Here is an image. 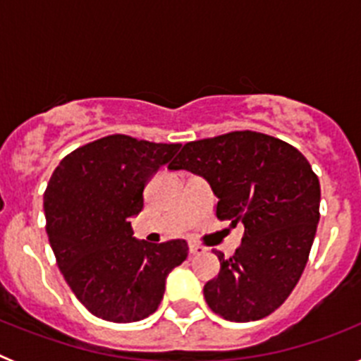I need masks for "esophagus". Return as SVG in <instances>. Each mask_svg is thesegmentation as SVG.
Masks as SVG:
<instances>
[{"label":"esophagus","mask_w":361,"mask_h":361,"mask_svg":"<svg viewBox=\"0 0 361 361\" xmlns=\"http://www.w3.org/2000/svg\"><path fill=\"white\" fill-rule=\"evenodd\" d=\"M190 253L191 255H202V253H206V247H202V245H199V244H190Z\"/></svg>","instance_id":"34e87169"}]
</instances>
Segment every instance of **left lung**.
I'll use <instances>...</instances> for the list:
<instances>
[{
  "instance_id": "8db88e82",
  "label": "left lung",
  "mask_w": 361,
  "mask_h": 361,
  "mask_svg": "<svg viewBox=\"0 0 361 361\" xmlns=\"http://www.w3.org/2000/svg\"><path fill=\"white\" fill-rule=\"evenodd\" d=\"M168 168L206 178L219 199L216 219L244 224L233 257L213 250L220 271L204 286L212 311L251 322L279 309L304 273L320 220V183L307 159L245 130L188 142Z\"/></svg>"
}]
</instances>
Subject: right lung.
I'll return each mask as SVG.
<instances>
[{
  "mask_svg": "<svg viewBox=\"0 0 361 361\" xmlns=\"http://www.w3.org/2000/svg\"><path fill=\"white\" fill-rule=\"evenodd\" d=\"M180 145L108 135L66 155L44 191L47 233L57 266L78 300L97 318L139 322L157 311L171 269L186 260V240L149 244L130 219L142 191Z\"/></svg>",
  "mask_w": 361,
  "mask_h": 361,
  "instance_id": "obj_1",
  "label": "right lung"
}]
</instances>
